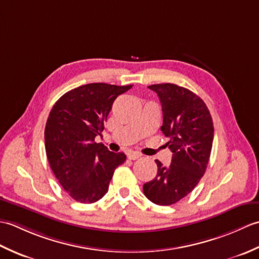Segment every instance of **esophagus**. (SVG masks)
I'll list each match as a JSON object with an SVG mask.
<instances>
[{
	"instance_id": "obj_1",
	"label": "esophagus",
	"mask_w": 259,
	"mask_h": 259,
	"mask_svg": "<svg viewBox=\"0 0 259 259\" xmlns=\"http://www.w3.org/2000/svg\"><path fill=\"white\" fill-rule=\"evenodd\" d=\"M141 155L138 152H131L128 155V159H130V160H137V159H139Z\"/></svg>"
}]
</instances>
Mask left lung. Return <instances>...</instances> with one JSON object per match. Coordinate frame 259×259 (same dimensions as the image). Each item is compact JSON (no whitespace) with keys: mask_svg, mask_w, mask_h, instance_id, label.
Masks as SVG:
<instances>
[{"mask_svg":"<svg viewBox=\"0 0 259 259\" xmlns=\"http://www.w3.org/2000/svg\"><path fill=\"white\" fill-rule=\"evenodd\" d=\"M162 107V134L172 152L169 167L156 160L155 179L144 185L145 196L156 205L170 206L192 191L206 171L213 140L210 112L197 95L174 83L148 87Z\"/></svg>","mask_w":259,"mask_h":259,"instance_id":"left-lung-1","label":"left lung"}]
</instances>
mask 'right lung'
<instances>
[{
    "instance_id": "obj_1",
    "label": "right lung",
    "mask_w": 259,
    "mask_h": 259,
    "mask_svg": "<svg viewBox=\"0 0 259 259\" xmlns=\"http://www.w3.org/2000/svg\"><path fill=\"white\" fill-rule=\"evenodd\" d=\"M133 85L89 83L68 91L54 103L45 130L46 151L52 171L75 201L92 203L107 194L123 152L109 151L95 138L118 96Z\"/></svg>"
}]
</instances>
